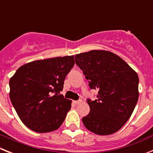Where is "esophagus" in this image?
<instances>
[{
  "label": "esophagus",
  "instance_id": "1",
  "mask_svg": "<svg viewBox=\"0 0 153 153\" xmlns=\"http://www.w3.org/2000/svg\"><path fill=\"white\" fill-rule=\"evenodd\" d=\"M74 102L75 104H79V103H81V102H82V100H76V101H74Z\"/></svg>",
  "mask_w": 153,
  "mask_h": 153
}]
</instances>
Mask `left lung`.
I'll return each instance as SVG.
<instances>
[{
	"instance_id": "1",
	"label": "left lung",
	"mask_w": 153,
	"mask_h": 153,
	"mask_svg": "<svg viewBox=\"0 0 153 153\" xmlns=\"http://www.w3.org/2000/svg\"><path fill=\"white\" fill-rule=\"evenodd\" d=\"M97 100H87L89 114L82 119L90 132L113 134L131 117L139 98V76L122 58L107 51L93 50L75 56Z\"/></svg>"
}]
</instances>
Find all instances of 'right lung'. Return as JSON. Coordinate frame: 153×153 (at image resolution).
I'll list each match as a JSON object with an SVG mask.
<instances>
[{"label":"right lung","instance_id":"1","mask_svg":"<svg viewBox=\"0 0 153 153\" xmlns=\"http://www.w3.org/2000/svg\"><path fill=\"white\" fill-rule=\"evenodd\" d=\"M74 63V56L35 60L19 67L10 78V101L30 129L44 133L62 125L72 101L59 93Z\"/></svg>","mask_w":153,"mask_h":153}]
</instances>
